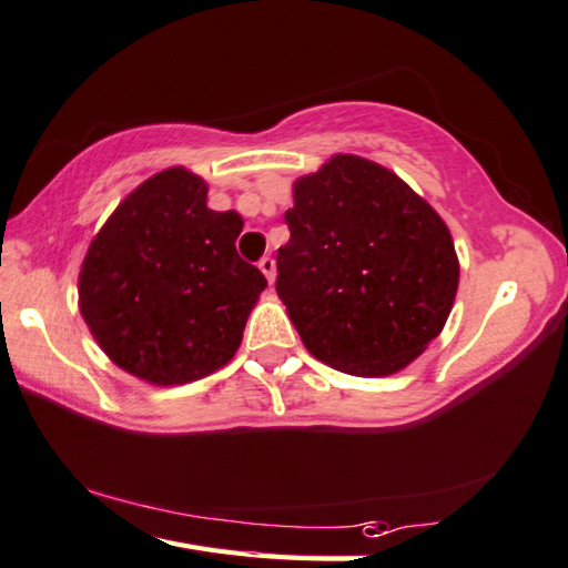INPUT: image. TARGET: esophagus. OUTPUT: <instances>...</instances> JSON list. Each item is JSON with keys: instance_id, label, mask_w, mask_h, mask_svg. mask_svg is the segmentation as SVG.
I'll return each instance as SVG.
<instances>
[{"instance_id": "esophagus-1", "label": "esophagus", "mask_w": 568, "mask_h": 568, "mask_svg": "<svg viewBox=\"0 0 568 568\" xmlns=\"http://www.w3.org/2000/svg\"><path fill=\"white\" fill-rule=\"evenodd\" d=\"M257 267H261V271H263V275L267 277V283H273L275 281V261H273V257H263V261L261 263H257Z\"/></svg>"}]
</instances>
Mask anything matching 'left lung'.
I'll use <instances>...</instances> for the list:
<instances>
[{
    "mask_svg": "<svg viewBox=\"0 0 568 568\" xmlns=\"http://www.w3.org/2000/svg\"><path fill=\"white\" fill-rule=\"evenodd\" d=\"M285 223L275 291L320 363L387 377L442 333L459 285L455 241L397 173L335 153L293 183Z\"/></svg>",
    "mask_w": 568,
    "mask_h": 568,
    "instance_id": "1",
    "label": "left lung"
}]
</instances>
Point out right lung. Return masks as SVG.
<instances>
[{"label":"right lung","mask_w":568,"mask_h":568,"mask_svg":"<svg viewBox=\"0 0 568 568\" xmlns=\"http://www.w3.org/2000/svg\"><path fill=\"white\" fill-rule=\"evenodd\" d=\"M205 201L209 183L193 171L153 173L81 263V317L111 363L149 385H185L229 365L267 285L235 251L241 215Z\"/></svg>","instance_id":"add662e5"}]
</instances>
